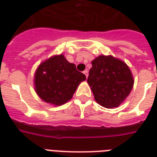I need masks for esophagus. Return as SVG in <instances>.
<instances>
[{"label":"esophagus","instance_id":"1","mask_svg":"<svg viewBox=\"0 0 157 157\" xmlns=\"http://www.w3.org/2000/svg\"><path fill=\"white\" fill-rule=\"evenodd\" d=\"M83 73H84V75H86V77L87 78V76H88V71H87V70H86V71H83Z\"/></svg>","mask_w":157,"mask_h":157}]
</instances>
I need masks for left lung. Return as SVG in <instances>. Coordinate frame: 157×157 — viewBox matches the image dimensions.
I'll return each mask as SVG.
<instances>
[{
  "label": "left lung",
  "mask_w": 157,
  "mask_h": 157,
  "mask_svg": "<svg viewBox=\"0 0 157 157\" xmlns=\"http://www.w3.org/2000/svg\"><path fill=\"white\" fill-rule=\"evenodd\" d=\"M87 82L96 102L114 109L124 102L134 86V77L126 63L112 55H99L92 61Z\"/></svg>",
  "instance_id": "left-lung-1"
}]
</instances>
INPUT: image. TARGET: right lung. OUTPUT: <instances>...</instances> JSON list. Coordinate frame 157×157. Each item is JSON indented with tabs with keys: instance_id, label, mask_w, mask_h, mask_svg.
I'll list each match as a JSON object with an SVG mask.
<instances>
[{
	"instance_id": "obj_1",
	"label": "right lung",
	"mask_w": 157,
	"mask_h": 157,
	"mask_svg": "<svg viewBox=\"0 0 157 157\" xmlns=\"http://www.w3.org/2000/svg\"><path fill=\"white\" fill-rule=\"evenodd\" d=\"M86 75L64 55H53L38 66L33 85L37 95L48 104L60 106L70 101Z\"/></svg>"
}]
</instances>
